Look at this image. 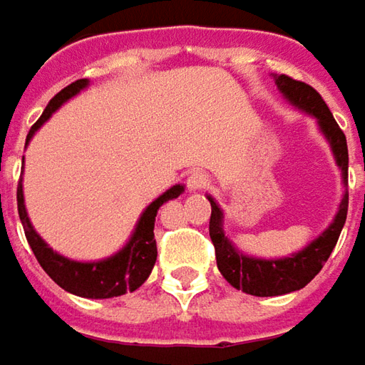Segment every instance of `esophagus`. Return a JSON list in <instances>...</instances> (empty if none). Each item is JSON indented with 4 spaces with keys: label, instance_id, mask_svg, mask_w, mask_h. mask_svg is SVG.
I'll use <instances>...</instances> for the list:
<instances>
[{
    "label": "esophagus",
    "instance_id": "obj_1",
    "mask_svg": "<svg viewBox=\"0 0 365 365\" xmlns=\"http://www.w3.org/2000/svg\"><path fill=\"white\" fill-rule=\"evenodd\" d=\"M211 185V178L207 173H201V170H197V173H190V176L187 178V187L190 190H203L207 189Z\"/></svg>",
    "mask_w": 365,
    "mask_h": 365
}]
</instances>
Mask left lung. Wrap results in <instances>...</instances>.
Segmentation results:
<instances>
[{
	"mask_svg": "<svg viewBox=\"0 0 365 365\" xmlns=\"http://www.w3.org/2000/svg\"><path fill=\"white\" fill-rule=\"evenodd\" d=\"M276 85L282 91L290 103L301 107L304 111L313 113L323 133L327 135L333 154L337 158V164L344 173V182H347V142L345 133L337 125L335 118L331 115L329 107L323 101V97L307 83L297 78L280 75L276 77ZM365 168V164H364ZM211 201V219H209V235L215 245V258L217 268L223 274V278L237 290H244L254 297H278L287 294L292 290L307 287L317 274L321 272L323 264L329 259L333 247L339 240V233L344 230L345 217H347V205L349 195L345 192L344 201L339 205V213L335 215V221L329 225V230L319 235L313 244H309L302 252L294 254L292 258L282 259H256L242 256L240 252L233 250V245L227 242L221 230V209L217 203L209 197Z\"/></svg>",
	"mask_w": 365,
	"mask_h": 365,
	"instance_id": "obj_1",
	"label": "left lung"
}]
</instances>
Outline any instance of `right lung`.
<instances>
[{
    "instance_id": "1",
    "label": "right lung",
    "mask_w": 365,
    "mask_h": 365,
    "mask_svg": "<svg viewBox=\"0 0 365 365\" xmlns=\"http://www.w3.org/2000/svg\"><path fill=\"white\" fill-rule=\"evenodd\" d=\"M83 87H87V78H78L75 83H71L68 87H64L63 91H58L48 101V106L44 109V113L40 115V120L28 132V140L34 135V132L48 120L52 111H56L63 106L66 99H71L73 95H77ZM182 187L176 185L173 189H168L162 197H158L154 203L144 211V215L138 221V227L133 232L130 244L121 250L120 254L111 256V258L101 259V262H91V264H83V262H73L63 256H58L56 252H52L48 245L40 240V235L34 232L26 207H24V192H21V180L18 185V213L20 221L24 225L26 240L34 252L38 264L44 268V272L64 290L85 297V299H111V297H120L125 292H132L135 288L144 284L152 268L156 262V240H154V221L156 213L160 209L162 203L176 199Z\"/></svg>"
}]
</instances>
